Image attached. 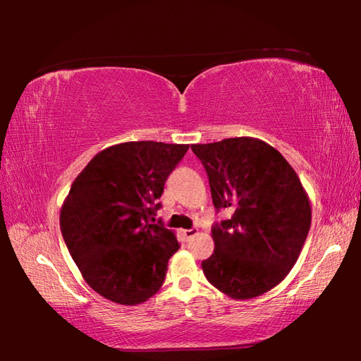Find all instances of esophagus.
<instances>
[{
	"mask_svg": "<svg viewBox=\"0 0 361 361\" xmlns=\"http://www.w3.org/2000/svg\"><path fill=\"white\" fill-rule=\"evenodd\" d=\"M195 234H197V228H191V229L183 231V235H185L186 239H191V237H194Z\"/></svg>",
	"mask_w": 361,
	"mask_h": 361,
	"instance_id": "1",
	"label": "esophagus"
}]
</instances>
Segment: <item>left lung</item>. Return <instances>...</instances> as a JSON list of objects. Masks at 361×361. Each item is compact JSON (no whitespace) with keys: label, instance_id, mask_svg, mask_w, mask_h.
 I'll return each instance as SVG.
<instances>
[{"label":"left lung","instance_id":"8db88e82","mask_svg":"<svg viewBox=\"0 0 361 361\" xmlns=\"http://www.w3.org/2000/svg\"><path fill=\"white\" fill-rule=\"evenodd\" d=\"M191 149L209 176L216 213L229 219L212 226L215 252L204 274L234 299L262 295L288 276L310 229V204L293 167L261 140L226 138Z\"/></svg>","mask_w":361,"mask_h":361}]
</instances>
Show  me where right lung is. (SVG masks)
I'll return each instance as SVG.
<instances>
[{"label": "right lung", "mask_w": 361, "mask_h": 361, "mask_svg": "<svg viewBox=\"0 0 361 361\" xmlns=\"http://www.w3.org/2000/svg\"><path fill=\"white\" fill-rule=\"evenodd\" d=\"M188 148L162 142L109 146L73 181L60 229L85 282L109 301L145 302L166 280L180 243L161 219H149Z\"/></svg>", "instance_id": "1"}]
</instances>
